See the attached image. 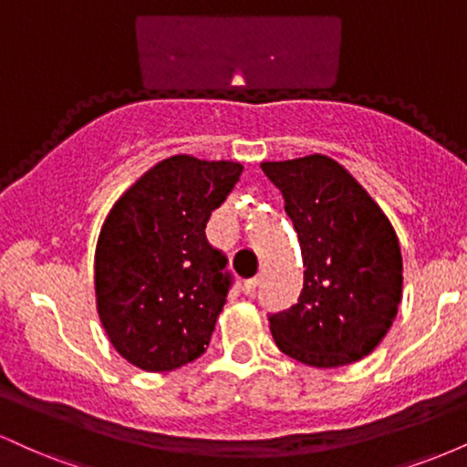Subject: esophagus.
Returning a JSON list of instances; mask_svg holds the SVG:
<instances>
[{
	"instance_id": "34e87169",
	"label": "esophagus",
	"mask_w": 467,
	"mask_h": 467,
	"mask_svg": "<svg viewBox=\"0 0 467 467\" xmlns=\"http://www.w3.org/2000/svg\"><path fill=\"white\" fill-rule=\"evenodd\" d=\"M259 283H261V278H259V276L248 278V281L244 283V294H252V292H254V289L259 287Z\"/></svg>"
}]
</instances>
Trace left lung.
I'll list each match as a JSON object with an SVG mask.
<instances>
[{
    "mask_svg": "<svg viewBox=\"0 0 467 467\" xmlns=\"http://www.w3.org/2000/svg\"><path fill=\"white\" fill-rule=\"evenodd\" d=\"M261 169L285 200L305 265L298 303L270 314L276 347L316 368L362 360L387 336L401 301L404 265L389 217L327 155Z\"/></svg>",
    "mask_w": 467,
    "mask_h": 467,
    "instance_id": "8db88e82",
    "label": "left lung"
}]
</instances>
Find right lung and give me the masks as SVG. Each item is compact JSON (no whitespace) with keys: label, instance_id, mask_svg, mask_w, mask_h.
Masks as SVG:
<instances>
[{"label":"right lung","instance_id":"right-lung-1","mask_svg":"<svg viewBox=\"0 0 467 467\" xmlns=\"http://www.w3.org/2000/svg\"><path fill=\"white\" fill-rule=\"evenodd\" d=\"M241 171L239 162L173 155L107 215L94 256L96 307L109 342L133 367L173 371L206 351L233 278L203 230Z\"/></svg>","mask_w":467,"mask_h":467}]
</instances>
